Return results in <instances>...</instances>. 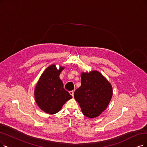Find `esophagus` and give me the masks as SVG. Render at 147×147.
<instances>
[{
  "mask_svg": "<svg viewBox=\"0 0 147 147\" xmlns=\"http://www.w3.org/2000/svg\"><path fill=\"white\" fill-rule=\"evenodd\" d=\"M69 93H70V95H71L72 96H74V92L73 90H72V91H70V92H69Z\"/></svg>",
  "mask_w": 147,
  "mask_h": 147,
  "instance_id": "1",
  "label": "esophagus"
}]
</instances>
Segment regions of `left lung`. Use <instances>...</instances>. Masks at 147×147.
<instances>
[{"instance_id":"8db88e82","label":"left lung","mask_w":147,"mask_h":147,"mask_svg":"<svg viewBox=\"0 0 147 147\" xmlns=\"http://www.w3.org/2000/svg\"><path fill=\"white\" fill-rule=\"evenodd\" d=\"M81 78V85L75 90L74 98L86 116L95 118L107 107L113 95L112 87L98 71L82 73Z\"/></svg>"}]
</instances>
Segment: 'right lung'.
<instances>
[{
	"instance_id": "add662e5",
	"label": "right lung",
	"mask_w": 147,
	"mask_h": 147,
	"mask_svg": "<svg viewBox=\"0 0 147 147\" xmlns=\"http://www.w3.org/2000/svg\"><path fill=\"white\" fill-rule=\"evenodd\" d=\"M64 69L57 70L55 64L49 66L41 75L35 89V99L38 107L48 114L59 111L72 96L63 87L60 74Z\"/></svg>"
}]
</instances>
